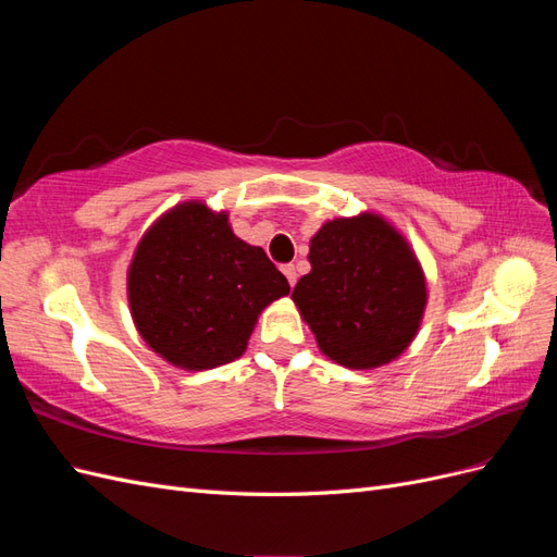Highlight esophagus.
<instances>
[{
  "label": "esophagus",
  "instance_id": "obj_1",
  "mask_svg": "<svg viewBox=\"0 0 557 557\" xmlns=\"http://www.w3.org/2000/svg\"><path fill=\"white\" fill-rule=\"evenodd\" d=\"M281 272L285 274V278H288V283L295 288V283H297V269H295V264H285Z\"/></svg>",
  "mask_w": 557,
  "mask_h": 557
}]
</instances>
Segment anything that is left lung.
Here are the masks:
<instances>
[{
  "label": "left lung",
  "instance_id": "1",
  "mask_svg": "<svg viewBox=\"0 0 557 557\" xmlns=\"http://www.w3.org/2000/svg\"><path fill=\"white\" fill-rule=\"evenodd\" d=\"M309 262L293 301L323 356L348 369H376L411 346L428 283L393 223L372 211L334 218L311 237Z\"/></svg>",
  "mask_w": 557,
  "mask_h": 557
}]
</instances>
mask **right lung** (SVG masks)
<instances>
[{"mask_svg":"<svg viewBox=\"0 0 557 557\" xmlns=\"http://www.w3.org/2000/svg\"><path fill=\"white\" fill-rule=\"evenodd\" d=\"M288 293L267 252L232 232L227 211L199 199L164 211L127 269L134 327L150 350L188 372L242 358L258 315Z\"/></svg>","mask_w":557,"mask_h":557,"instance_id":"add662e5","label":"right lung"}]
</instances>
